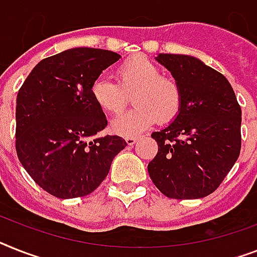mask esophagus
I'll return each mask as SVG.
<instances>
[{
	"instance_id": "obj_1",
	"label": "esophagus",
	"mask_w": 257,
	"mask_h": 257,
	"mask_svg": "<svg viewBox=\"0 0 257 257\" xmlns=\"http://www.w3.org/2000/svg\"><path fill=\"white\" fill-rule=\"evenodd\" d=\"M138 139H139L138 137H127L126 138V143L128 144V146H133V144L137 143Z\"/></svg>"
}]
</instances>
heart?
<instances>
[{
	"label": "heart",
	"instance_id": "heart-1",
	"mask_svg": "<svg viewBox=\"0 0 257 257\" xmlns=\"http://www.w3.org/2000/svg\"><path fill=\"white\" fill-rule=\"evenodd\" d=\"M118 84L110 77L99 76L90 85L92 98L99 109L119 114L133 95L135 105L128 113L111 120L115 134L131 137L147 130L155 120L169 122L180 113L181 86L175 78L162 75V69L146 56L127 59L116 69Z\"/></svg>",
	"mask_w": 257,
	"mask_h": 257
}]
</instances>
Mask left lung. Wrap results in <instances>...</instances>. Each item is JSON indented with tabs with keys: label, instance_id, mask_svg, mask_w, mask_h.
Returning <instances> with one entry per match:
<instances>
[{
	"label": "left lung",
	"instance_id": "left-lung-1",
	"mask_svg": "<svg viewBox=\"0 0 257 257\" xmlns=\"http://www.w3.org/2000/svg\"><path fill=\"white\" fill-rule=\"evenodd\" d=\"M156 60L181 86L182 105L169 126L152 133L159 150L148 173L169 198H202L217 189L238 160L240 106L227 78L200 59L160 54Z\"/></svg>",
	"mask_w": 257,
	"mask_h": 257
}]
</instances>
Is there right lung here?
<instances>
[{"mask_svg":"<svg viewBox=\"0 0 257 257\" xmlns=\"http://www.w3.org/2000/svg\"><path fill=\"white\" fill-rule=\"evenodd\" d=\"M113 51L78 47L39 61L17 95L16 150L31 179L57 198L88 196L127 146L107 126L90 85L119 60Z\"/></svg>","mask_w":257,"mask_h":257,"instance_id":"obj_1","label":"right lung"}]
</instances>
